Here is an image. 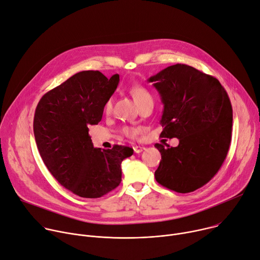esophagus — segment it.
<instances>
[{
	"label": "esophagus",
	"instance_id": "1",
	"mask_svg": "<svg viewBox=\"0 0 260 260\" xmlns=\"http://www.w3.org/2000/svg\"><path fill=\"white\" fill-rule=\"evenodd\" d=\"M145 149H146L145 147H140V146H135V147H133V150H134V152H135L136 154L141 153Z\"/></svg>",
	"mask_w": 260,
	"mask_h": 260
}]
</instances>
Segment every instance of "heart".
<instances>
[{
    "label": "heart",
    "instance_id": "obj_1",
    "mask_svg": "<svg viewBox=\"0 0 260 260\" xmlns=\"http://www.w3.org/2000/svg\"><path fill=\"white\" fill-rule=\"evenodd\" d=\"M130 92L133 96V98L135 99V101L139 104L146 102L148 100H153V97L151 95V93L145 88V86H142L140 84H134L131 86L130 89ZM111 107H112V100L111 99H108L104 105V111L106 113L110 112L111 110ZM123 132L126 136L130 137V138H136L137 135H138V131L135 129V128H132V127H125L123 129Z\"/></svg>",
    "mask_w": 260,
    "mask_h": 260
}]
</instances>
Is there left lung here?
I'll use <instances>...</instances> for the list:
<instances>
[{"instance_id":"8db88e82","label":"left lung","mask_w":260,"mask_h":260,"mask_svg":"<svg viewBox=\"0 0 260 260\" xmlns=\"http://www.w3.org/2000/svg\"><path fill=\"white\" fill-rule=\"evenodd\" d=\"M164 105L162 137L179 138L172 148L161 143L156 181L179 193L210 182L222 166L232 141L233 108L217 78L191 66L176 64L149 78Z\"/></svg>"}]
</instances>
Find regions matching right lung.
Segmentation results:
<instances>
[{"label":"right lung","mask_w":260,"mask_h":260,"mask_svg":"<svg viewBox=\"0 0 260 260\" xmlns=\"http://www.w3.org/2000/svg\"><path fill=\"white\" fill-rule=\"evenodd\" d=\"M120 76L81 71L40 99L34 117V135L40 156L53 178L72 193L99 198L122 181V161L133 149L94 148L89 126L97 125Z\"/></svg>","instance_id":"obj_1"}]
</instances>
